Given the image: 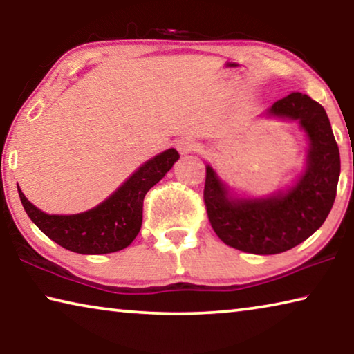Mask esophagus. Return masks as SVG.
I'll return each instance as SVG.
<instances>
[{"label":"esophagus","instance_id":"34e87169","mask_svg":"<svg viewBox=\"0 0 354 354\" xmlns=\"http://www.w3.org/2000/svg\"><path fill=\"white\" fill-rule=\"evenodd\" d=\"M175 145L181 154H189L196 149V143L194 139H190V137H181V139L176 140Z\"/></svg>","mask_w":354,"mask_h":354}]
</instances>
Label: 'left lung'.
<instances>
[{"instance_id":"1","label":"left lung","mask_w":354,"mask_h":354,"mask_svg":"<svg viewBox=\"0 0 354 354\" xmlns=\"http://www.w3.org/2000/svg\"><path fill=\"white\" fill-rule=\"evenodd\" d=\"M268 113L298 120L308 133V169L286 194L262 200H232L206 167L205 206L212 230L230 247L253 254H278L306 241L334 205L340 154L323 106L299 92L278 100Z\"/></svg>"}]
</instances>
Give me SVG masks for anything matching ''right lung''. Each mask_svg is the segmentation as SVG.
Masks as SVG:
<instances>
[{
	"label": "right lung",
	"instance_id": "add662e5",
	"mask_svg": "<svg viewBox=\"0 0 354 354\" xmlns=\"http://www.w3.org/2000/svg\"><path fill=\"white\" fill-rule=\"evenodd\" d=\"M179 159L167 149L143 164L115 194L91 211L75 215H48L26 200L19 189L28 217L51 241L80 254L115 253L134 241L142 226L143 198Z\"/></svg>",
	"mask_w": 354,
	"mask_h": 354
}]
</instances>
